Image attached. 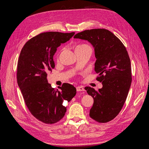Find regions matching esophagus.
<instances>
[{
  "label": "esophagus",
  "mask_w": 149,
  "mask_h": 149,
  "mask_svg": "<svg viewBox=\"0 0 149 149\" xmlns=\"http://www.w3.org/2000/svg\"><path fill=\"white\" fill-rule=\"evenodd\" d=\"M76 89H77V91H84V88L82 87H79V86L77 87Z\"/></svg>",
  "instance_id": "1"
}]
</instances>
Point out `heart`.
Returning <instances> with one entry per match:
<instances>
[{
    "label": "heart",
    "instance_id": "heart-1",
    "mask_svg": "<svg viewBox=\"0 0 149 149\" xmlns=\"http://www.w3.org/2000/svg\"><path fill=\"white\" fill-rule=\"evenodd\" d=\"M78 49H91V48L90 47L86 44H80V45H78L76 48H75V51L77 50H78Z\"/></svg>",
    "mask_w": 149,
    "mask_h": 149
}]
</instances>
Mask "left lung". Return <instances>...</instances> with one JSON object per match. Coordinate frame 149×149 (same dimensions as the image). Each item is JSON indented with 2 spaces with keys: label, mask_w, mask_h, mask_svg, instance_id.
Returning a JSON list of instances; mask_svg holds the SVG:
<instances>
[{
  "label": "left lung",
  "mask_w": 149,
  "mask_h": 149,
  "mask_svg": "<svg viewBox=\"0 0 149 149\" xmlns=\"http://www.w3.org/2000/svg\"><path fill=\"white\" fill-rule=\"evenodd\" d=\"M74 38L87 40L94 48V70L102 87L97 91L90 87H85V90L94 99L90 117L99 123H107L121 111L131 86L128 52L121 41L105 29L86 30L76 34Z\"/></svg>",
  "instance_id": "obj_1"
}]
</instances>
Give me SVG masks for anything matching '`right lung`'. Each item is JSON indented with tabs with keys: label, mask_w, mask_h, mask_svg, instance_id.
Instances as JSON below:
<instances>
[{
	"label": "right lung",
	"mask_w": 149,
	"mask_h": 149,
	"mask_svg": "<svg viewBox=\"0 0 149 149\" xmlns=\"http://www.w3.org/2000/svg\"><path fill=\"white\" fill-rule=\"evenodd\" d=\"M75 34L48 32L28 40L21 50L17 69V82L25 104L31 114L46 124L61 120L67 111L63 102H70L76 88L64 83L60 90L48 83L47 74L55 67L54 55L57 48Z\"/></svg>",
	"instance_id": "obj_1"
}]
</instances>
